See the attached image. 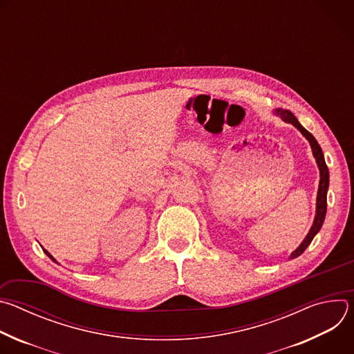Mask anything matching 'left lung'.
Returning a JSON list of instances; mask_svg holds the SVG:
<instances>
[{
    "label": "left lung",
    "mask_w": 354,
    "mask_h": 354,
    "mask_svg": "<svg viewBox=\"0 0 354 354\" xmlns=\"http://www.w3.org/2000/svg\"><path fill=\"white\" fill-rule=\"evenodd\" d=\"M277 113L281 116V119L287 123H291L292 126H295L301 133L302 136H304L310 144H311V148H313V153H314V157L317 160V164H318V168H319V175H321V180H319V189H318V197H317V216H315V220H314V224L308 232V235L306 236V239L302 241V243L292 252L291 254V259L299 257L302 252H304L308 245L313 242L314 236L318 234V231L321 230L322 224H324V220H325V216H326V193H328V187H329V171H328V167H326V162H325V158H324V153H322V148L319 147L318 141L315 140V137L308 131L306 130L304 127H302L299 124V122L297 120V118L290 112V111H281L279 109Z\"/></svg>",
    "instance_id": "8db88e82"
}]
</instances>
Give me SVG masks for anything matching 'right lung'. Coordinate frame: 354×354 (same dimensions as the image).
<instances>
[{"mask_svg":"<svg viewBox=\"0 0 354 354\" xmlns=\"http://www.w3.org/2000/svg\"><path fill=\"white\" fill-rule=\"evenodd\" d=\"M43 250H44V254H46V255H47V257H48L50 259H53V257H52V255H50V254H48V252H47L46 249H43ZM53 261H55V259H53ZM55 262H56V261H55Z\"/></svg>","mask_w":354,"mask_h":354,"instance_id":"right-lung-1","label":"right lung"}]
</instances>
